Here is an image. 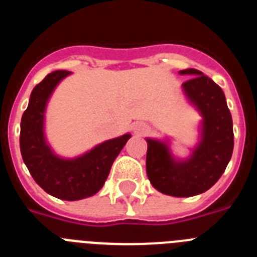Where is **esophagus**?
I'll return each mask as SVG.
<instances>
[{
  "label": "esophagus",
  "mask_w": 257,
  "mask_h": 257,
  "mask_svg": "<svg viewBox=\"0 0 257 257\" xmlns=\"http://www.w3.org/2000/svg\"><path fill=\"white\" fill-rule=\"evenodd\" d=\"M133 130L134 134H136V135H144V134L148 133V126L143 123V122H138V123H135L133 126Z\"/></svg>",
  "instance_id": "34e87169"
}]
</instances>
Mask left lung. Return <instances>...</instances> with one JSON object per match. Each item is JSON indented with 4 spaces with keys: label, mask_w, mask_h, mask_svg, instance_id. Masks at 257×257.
<instances>
[{
    "label": "left lung",
    "mask_w": 257,
    "mask_h": 257,
    "mask_svg": "<svg viewBox=\"0 0 257 257\" xmlns=\"http://www.w3.org/2000/svg\"><path fill=\"white\" fill-rule=\"evenodd\" d=\"M181 85L185 97L198 110L199 140L188 158H176L169 140L147 138V175L158 192L172 197H192L210 189L225 171L234 147L233 121L225 95L212 79L197 69Z\"/></svg>",
    "instance_id": "8db88e82"
}]
</instances>
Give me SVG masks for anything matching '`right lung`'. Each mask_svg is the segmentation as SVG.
Returning <instances> with one entry per match:
<instances>
[{
    "label": "right lung",
    "instance_id": "obj_1",
    "mask_svg": "<svg viewBox=\"0 0 257 257\" xmlns=\"http://www.w3.org/2000/svg\"><path fill=\"white\" fill-rule=\"evenodd\" d=\"M69 74L55 70L33 88L20 123V152L32 178L45 192L59 199L78 201L103 188L131 134L105 140L74 158H63L52 151L45 134V112L56 86Z\"/></svg>",
    "mask_w": 257,
    "mask_h": 257
}]
</instances>
